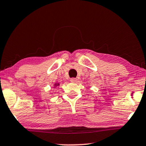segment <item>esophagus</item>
Returning <instances> with one entry per match:
<instances>
[{
	"label": "esophagus",
	"mask_w": 146,
	"mask_h": 146,
	"mask_svg": "<svg viewBox=\"0 0 146 146\" xmlns=\"http://www.w3.org/2000/svg\"><path fill=\"white\" fill-rule=\"evenodd\" d=\"M70 81H71V82H72V83H75L77 82V79L75 78H72L70 79Z\"/></svg>",
	"instance_id": "34e87169"
}]
</instances>
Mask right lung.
<instances>
[{"label":"right lung","instance_id":"add662e5","mask_svg":"<svg viewBox=\"0 0 146 146\" xmlns=\"http://www.w3.org/2000/svg\"><path fill=\"white\" fill-rule=\"evenodd\" d=\"M59 85H60V84H59V83H55V84H54V88L57 87V86H58Z\"/></svg>","mask_w":146,"mask_h":146}]
</instances>
